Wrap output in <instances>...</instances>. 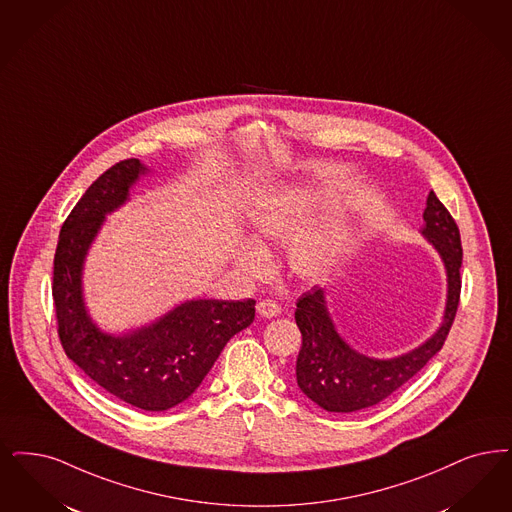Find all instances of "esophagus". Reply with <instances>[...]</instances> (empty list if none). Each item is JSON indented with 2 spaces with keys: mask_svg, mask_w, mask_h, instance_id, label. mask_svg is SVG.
I'll list each match as a JSON object with an SVG mask.
<instances>
[{
  "mask_svg": "<svg viewBox=\"0 0 512 512\" xmlns=\"http://www.w3.org/2000/svg\"><path fill=\"white\" fill-rule=\"evenodd\" d=\"M257 312L261 318H274L280 314V307L274 303V301H259L257 303Z\"/></svg>",
  "mask_w": 512,
  "mask_h": 512,
  "instance_id": "obj_1",
  "label": "esophagus"
}]
</instances>
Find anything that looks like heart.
I'll list each match as a JSON object with an SVG mask.
<instances>
[{
    "mask_svg": "<svg viewBox=\"0 0 512 512\" xmlns=\"http://www.w3.org/2000/svg\"><path fill=\"white\" fill-rule=\"evenodd\" d=\"M328 204V192L308 188L280 190L259 200L249 213L255 244H240L236 251L238 268L247 276L265 278L270 272L266 247L284 244L297 235L287 251L291 272L303 280H314L328 272L343 249V221L328 217L320 225L303 230Z\"/></svg>",
    "mask_w": 512,
    "mask_h": 512,
    "instance_id": "b5f03b06",
    "label": "heart"
}]
</instances>
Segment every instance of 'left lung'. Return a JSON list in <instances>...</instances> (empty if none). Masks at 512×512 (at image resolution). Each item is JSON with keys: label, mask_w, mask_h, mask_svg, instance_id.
<instances>
[{"label": "left lung", "mask_w": 512, "mask_h": 512, "mask_svg": "<svg viewBox=\"0 0 512 512\" xmlns=\"http://www.w3.org/2000/svg\"><path fill=\"white\" fill-rule=\"evenodd\" d=\"M423 219L425 226L421 232L446 265L448 303L442 326L421 347L390 360L369 358L348 347L347 341L337 333L329 318L322 287H312L297 301L295 322L303 335L295 368L297 385L320 408L335 413L371 408L406 385L444 347L461 295V234L450 211L434 192L427 198Z\"/></svg>", "instance_id": "1"}]
</instances>
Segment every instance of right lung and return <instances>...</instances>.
Returning a JSON list of instances; mask_svg holds the SVG:
<instances>
[{"label":"right lung","mask_w":512,"mask_h":512,"mask_svg":"<svg viewBox=\"0 0 512 512\" xmlns=\"http://www.w3.org/2000/svg\"><path fill=\"white\" fill-rule=\"evenodd\" d=\"M146 173L137 158L112 165L66 217L53 261V303L66 356L123 402L164 411L200 387L226 343L255 320V301H188L152 326L108 335L89 318L82 293L87 249L129 188Z\"/></svg>","instance_id":"right-lung-1"}]
</instances>
